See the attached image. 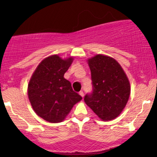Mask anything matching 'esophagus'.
Listing matches in <instances>:
<instances>
[{"label": "esophagus", "mask_w": 157, "mask_h": 157, "mask_svg": "<svg viewBox=\"0 0 157 157\" xmlns=\"http://www.w3.org/2000/svg\"><path fill=\"white\" fill-rule=\"evenodd\" d=\"M79 94H80L82 97H84V93H83V91H80V92H79Z\"/></svg>", "instance_id": "34e87169"}]
</instances>
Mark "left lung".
I'll return each mask as SVG.
<instances>
[{"label": "left lung", "instance_id": "8db88e82", "mask_svg": "<svg viewBox=\"0 0 157 157\" xmlns=\"http://www.w3.org/2000/svg\"><path fill=\"white\" fill-rule=\"evenodd\" d=\"M88 61L91 73L93 91L84 101L103 121L117 118L128 101L131 86L120 63L113 57L96 55Z\"/></svg>", "mask_w": 157, "mask_h": 157}]
</instances>
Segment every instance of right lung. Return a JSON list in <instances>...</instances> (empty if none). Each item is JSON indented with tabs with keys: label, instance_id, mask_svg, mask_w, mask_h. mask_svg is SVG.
<instances>
[{
	"label": "right lung",
	"instance_id": "obj_1",
	"mask_svg": "<svg viewBox=\"0 0 157 157\" xmlns=\"http://www.w3.org/2000/svg\"><path fill=\"white\" fill-rule=\"evenodd\" d=\"M74 58L63 59L58 55L46 57L32 74L28 84V97L32 109L46 121H63L82 97L73 91L64 74Z\"/></svg>",
	"mask_w": 157,
	"mask_h": 157
}]
</instances>
